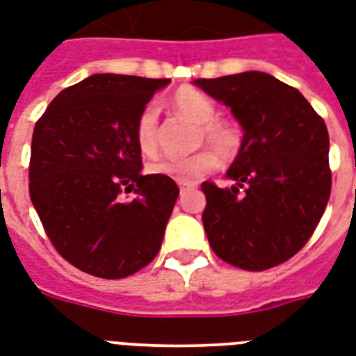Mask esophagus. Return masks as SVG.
Here are the masks:
<instances>
[{
    "mask_svg": "<svg viewBox=\"0 0 356 356\" xmlns=\"http://www.w3.org/2000/svg\"><path fill=\"white\" fill-rule=\"evenodd\" d=\"M179 188H181V193H185V191H194V188H196V185H188V183H181V185H179Z\"/></svg>",
    "mask_w": 356,
    "mask_h": 356,
    "instance_id": "obj_1",
    "label": "esophagus"
}]
</instances>
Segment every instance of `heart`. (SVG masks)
<instances>
[{
    "instance_id": "b5f03b06",
    "label": "heart",
    "mask_w": 356,
    "mask_h": 356,
    "mask_svg": "<svg viewBox=\"0 0 356 356\" xmlns=\"http://www.w3.org/2000/svg\"><path fill=\"white\" fill-rule=\"evenodd\" d=\"M171 106L181 116L200 125L198 140L200 145L206 143L211 150H200L186 158L156 160L148 163V173L163 175L177 183L191 185L217 170L219 165L217 155L225 162H231L236 158L240 152V145H242L240 129L227 120L216 118L217 106L208 95L194 88H183L171 97ZM133 137L143 154H154L158 148V110L152 104H148L139 112V116L135 120V127H133Z\"/></svg>"
}]
</instances>
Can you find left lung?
I'll return each instance as SVG.
<instances>
[{
    "instance_id": "8db88e82",
    "label": "left lung",
    "mask_w": 356,
    "mask_h": 356,
    "mask_svg": "<svg viewBox=\"0 0 356 356\" xmlns=\"http://www.w3.org/2000/svg\"><path fill=\"white\" fill-rule=\"evenodd\" d=\"M231 106L244 127L242 147L219 188L202 183L209 246L244 270L288 261L313 236L328 204V129L298 89L265 72L194 81Z\"/></svg>"
}]
</instances>
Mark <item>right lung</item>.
Returning <instances> with one entry per match:
<instances>
[{
    "instance_id": "1",
    "label": "right lung",
    "mask_w": 356,
    "mask_h": 356,
    "mask_svg": "<svg viewBox=\"0 0 356 356\" xmlns=\"http://www.w3.org/2000/svg\"><path fill=\"white\" fill-rule=\"evenodd\" d=\"M168 81L95 74L60 91L35 122L30 200L55 250L88 275L125 278L160 252L179 186L140 175L133 127ZM124 190L138 196L124 201Z\"/></svg>"
}]
</instances>
